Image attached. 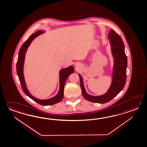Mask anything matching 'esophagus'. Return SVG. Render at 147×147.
<instances>
[{
    "label": "esophagus",
    "mask_w": 147,
    "mask_h": 147,
    "mask_svg": "<svg viewBox=\"0 0 147 147\" xmlns=\"http://www.w3.org/2000/svg\"><path fill=\"white\" fill-rule=\"evenodd\" d=\"M76 66H78V64H76Z\"/></svg>",
    "instance_id": "34e87169"
}]
</instances>
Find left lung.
<instances>
[{
  "label": "left lung",
  "mask_w": 147,
  "mask_h": 147,
  "mask_svg": "<svg viewBox=\"0 0 147 147\" xmlns=\"http://www.w3.org/2000/svg\"><path fill=\"white\" fill-rule=\"evenodd\" d=\"M111 44V52L114 64L112 72V80L108 91L104 94L93 96L88 94L85 91L83 78L78 74L80 86L83 97L88 101L98 103H105L110 101L124 88L127 80V57L125 54L124 43L120 35L113 30H110L108 35Z\"/></svg>",
  "instance_id": "obj_1"
}]
</instances>
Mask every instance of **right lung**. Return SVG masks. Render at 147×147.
Masks as SVG:
<instances>
[{"label": "right lung", "mask_w": 147, "mask_h": 147, "mask_svg": "<svg viewBox=\"0 0 147 147\" xmlns=\"http://www.w3.org/2000/svg\"><path fill=\"white\" fill-rule=\"evenodd\" d=\"M45 33L43 30H38L37 32L30 36V37L24 42L20 49L18 54V57L16 64L17 73L20 79V85L24 93L27 95L29 98H32L34 101L42 105H55L61 101L64 96V88L65 84L66 81L69 75H71L74 72V69L73 66H69V67L62 69L59 71V88L57 94L55 96L48 99L41 100L33 96L30 93L27 88L26 82L24 76V64L25 61V57L26 51L28 47L30 45V43L36 37L40 35L42 33Z\"/></svg>", "instance_id": "add662e5"}]
</instances>
